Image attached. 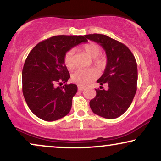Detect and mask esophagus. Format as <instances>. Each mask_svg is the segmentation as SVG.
<instances>
[{"label": "esophagus", "instance_id": "esophagus-1", "mask_svg": "<svg viewBox=\"0 0 161 161\" xmlns=\"http://www.w3.org/2000/svg\"><path fill=\"white\" fill-rule=\"evenodd\" d=\"M78 90H80V91H83V89H85V86H80V85L78 86Z\"/></svg>", "mask_w": 161, "mask_h": 161}]
</instances>
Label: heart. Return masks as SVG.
<instances>
[{
	"mask_svg": "<svg viewBox=\"0 0 161 161\" xmlns=\"http://www.w3.org/2000/svg\"><path fill=\"white\" fill-rule=\"evenodd\" d=\"M83 50L88 56L93 58V62L99 67L105 64V60L98 56L101 53V47L95 42H89L83 45ZM75 50L70 49L66 53L64 57V63L67 69H73L75 67V61L74 58ZM99 75L97 70L91 68L88 69H78L72 75V79L80 86H86L96 79Z\"/></svg>",
	"mask_w": 161,
	"mask_h": 161,
	"instance_id": "heart-1",
	"label": "heart"
}]
</instances>
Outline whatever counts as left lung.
<instances>
[{
    "instance_id": "obj_1",
    "label": "left lung",
    "mask_w": 161,
    "mask_h": 161,
    "mask_svg": "<svg viewBox=\"0 0 161 161\" xmlns=\"http://www.w3.org/2000/svg\"><path fill=\"white\" fill-rule=\"evenodd\" d=\"M84 36L100 44L107 56L106 67L97 83H106L108 88L95 89L97 94L90 100V108L97 115L116 119L128 109L136 94L138 80L136 58L126 45L106 35L93 34Z\"/></svg>"
}]
</instances>
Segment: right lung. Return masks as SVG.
<instances>
[{
    "instance_id": "right-lung-1",
    "label": "right lung",
    "mask_w": 161,
    "mask_h": 161,
    "mask_svg": "<svg viewBox=\"0 0 161 161\" xmlns=\"http://www.w3.org/2000/svg\"><path fill=\"white\" fill-rule=\"evenodd\" d=\"M87 41L83 36L58 35L40 42L29 53L22 72L23 93L37 117L53 122L69 114L78 87L67 83L70 75L64 57L74 46ZM62 82L63 87H56Z\"/></svg>"
}]
</instances>
